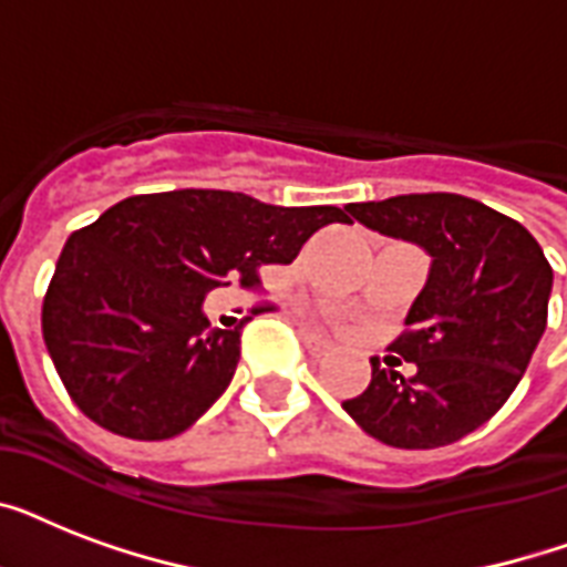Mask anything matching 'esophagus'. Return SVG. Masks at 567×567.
I'll return each instance as SVG.
<instances>
[{
	"label": "esophagus",
	"mask_w": 567,
	"mask_h": 567,
	"mask_svg": "<svg viewBox=\"0 0 567 567\" xmlns=\"http://www.w3.org/2000/svg\"><path fill=\"white\" fill-rule=\"evenodd\" d=\"M300 338H302V344H306V350H309L311 355H327L329 350H332V344H329L327 338L318 336L315 329H300Z\"/></svg>",
	"instance_id": "34e87169"
}]
</instances>
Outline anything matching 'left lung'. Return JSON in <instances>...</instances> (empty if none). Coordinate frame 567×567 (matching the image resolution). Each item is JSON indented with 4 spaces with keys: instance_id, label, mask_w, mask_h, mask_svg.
Listing matches in <instances>:
<instances>
[{
    "instance_id": "left-lung-1",
    "label": "left lung",
    "mask_w": 567,
    "mask_h": 567,
    "mask_svg": "<svg viewBox=\"0 0 567 567\" xmlns=\"http://www.w3.org/2000/svg\"><path fill=\"white\" fill-rule=\"evenodd\" d=\"M347 212L421 244L432 267L385 364L373 355L368 388L341 405L391 447L465 439L509 400L545 336L550 261L518 220L462 194H403Z\"/></svg>"
}]
</instances>
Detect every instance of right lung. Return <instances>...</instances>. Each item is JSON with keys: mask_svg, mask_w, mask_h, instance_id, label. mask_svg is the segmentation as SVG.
I'll list each match as a JSON object with an SVG mask.
<instances>
[{"mask_svg": "<svg viewBox=\"0 0 567 567\" xmlns=\"http://www.w3.org/2000/svg\"><path fill=\"white\" fill-rule=\"evenodd\" d=\"M336 205L258 203L235 190L128 196L66 238L43 297V341L66 394L102 430L173 439L235 377L240 329L212 327L205 293L291 265ZM270 306H256L265 311Z\"/></svg>", "mask_w": 567, "mask_h": 567, "instance_id": "1", "label": "right lung"}]
</instances>
